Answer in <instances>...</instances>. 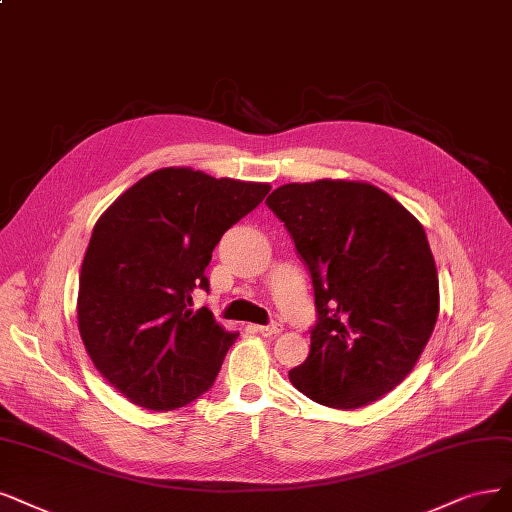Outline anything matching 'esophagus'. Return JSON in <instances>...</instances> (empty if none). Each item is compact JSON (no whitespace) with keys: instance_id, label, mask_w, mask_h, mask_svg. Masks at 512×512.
<instances>
[{"instance_id":"34e87169","label":"esophagus","mask_w":512,"mask_h":512,"mask_svg":"<svg viewBox=\"0 0 512 512\" xmlns=\"http://www.w3.org/2000/svg\"><path fill=\"white\" fill-rule=\"evenodd\" d=\"M255 331H257L259 335H263V337H276V335L282 331V325H278V323L259 325V327H255Z\"/></svg>"}]
</instances>
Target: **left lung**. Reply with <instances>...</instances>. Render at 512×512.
Returning a JSON list of instances; mask_svg holds the SVG:
<instances>
[{
    "label": "left lung",
    "mask_w": 512,
    "mask_h": 512,
    "mask_svg": "<svg viewBox=\"0 0 512 512\" xmlns=\"http://www.w3.org/2000/svg\"><path fill=\"white\" fill-rule=\"evenodd\" d=\"M266 204L306 263L318 314L291 384L333 409L382 399L437 325L439 276L422 223L367 181L287 183Z\"/></svg>",
    "instance_id": "left-lung-1"
}]
</instances>
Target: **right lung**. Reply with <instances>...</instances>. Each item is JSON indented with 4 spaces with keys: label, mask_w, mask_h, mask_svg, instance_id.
Returning <instances> with one entry per match:
<instances>
[{
    "label": "right lung",
    "mask_w": 512,
    "mask_h": 512,
    "mask_svg": "<svg viewBox=\"0 0 512 512\" xmlns=\"http://www.w3.org/2000/svg\"><path fill=\"white\" fill-rule=\"evenodd\" d=\"M268 192V183L168 166L99 217L82 261L78 329L92 365L124 399L170 411L213 386L238 333L194 310L192 293L208 291L217 242Z\"/></svg>",
    "instance_id": "1"
}]
</instances>
